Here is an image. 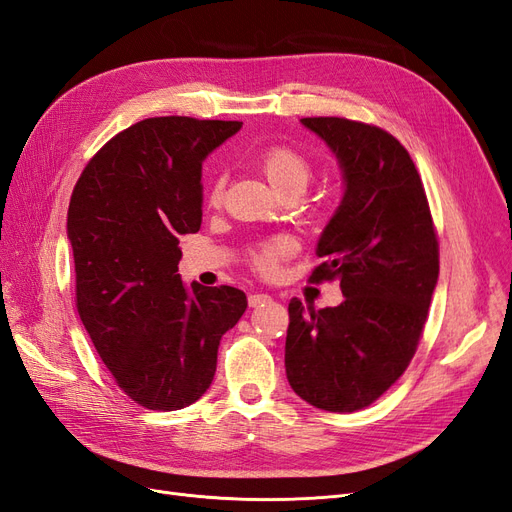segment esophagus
Masks as SVG:
<instances>
[{
    "label": "esophagus",
    "instance_id": "1",
    "mask_svg": "<svg viewBox=\"0 0 512 512\" xmlns=\"http://www.w3.org/2000/svg\"><path fill=\"white\" fill-rule=\"evenodd\" d=\"M269 301H271V297L265 292H254V294H250V297H247V303H250V307H260V305H265Z\"/></svg>",
    "mask_w": 512,
    "mask_h": 512
}]
</instances>
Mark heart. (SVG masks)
<instances>
[{
	"label": "heart",
	"instance_id": "1",
	"mask_svg": "<svg viewBox=\"0 0 512 512\" xmlns=\"http://www.w3.org/2000/svg\"><path fill=\"white\" fill-rule=\"evenodd\" d=\"M258 166L269 183L280 194L303 192L312 177V160L290 143H269L258 151ZM226 198V175L215 173L207 185V205L220 209ZM297 252V241L290 237H275L250 250V265L256 273L271 277L280 271L282 262Z\"/></svg>",
	"mask_w": 512,
	"mask_h": 512
}]
</instances>
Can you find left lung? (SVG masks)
Instances as JSON below:
<instances>
[{
    "mask_svg": "<svg viewBox=\"0 0 512 512\" xmlns=\"http://www.w3.org/2000/svg\"><path fill=\"white\" fill-rule=\"evenodd\" d=\"M333 149L346 194L318 241L309 282H339L344 303H288L286 376L307 404L348 414L408 369L440 273L438 232L421 175L393 134L344 117H305Z\"/></svg>",
    "mask_w": 512,
    "mask_h": 512,
    "instance_id": "obj_1",
    "label": "left lung"
}]
</instances>
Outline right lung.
I'll return each mask as SVG.
<instances>
[{
  "mask_svg": "<svg viewBox=\"0 0 512 512\" xmlns=\"http://www.w3.org/2000/svg\"><path fill=\"white\" fill-rule=\"evenodd\" d=\"M241 121L149 117L87 162L68 207L76 312L119 389L170 412L205 395L222 335L243 316L232 286L185 290L179 237L203 220L200 170Z\"/></svg>",
  "mask_w": 512,
  "mask_h": 512,
  "instance_id": "right-lung-1",
  "label": "right lung"
}]
</instances>
